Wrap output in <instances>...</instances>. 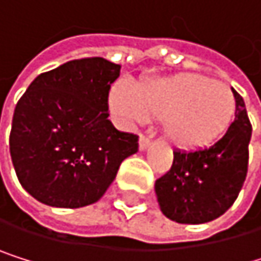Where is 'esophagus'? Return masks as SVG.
Instances as JSON below:
<instances>
[{
  "label": "esophagus",
  "instance_id": "esophagus-1",
  "mask_svg": "<svg viewBox=\"0 0 261 261\" xmlns=\"http://www.w3.org/2000/svg\"><path fill=\"white\" fill-rule=\"evenodd\" d=\"M150 144H152V139H150V138H147V136H144V135L139 138V148H141V150L148 148V147H150Z\"/></svg>",
  "mask_w": 261,
  "mask_h": 261
}]
</instances>
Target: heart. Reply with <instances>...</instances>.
I'll use <instances>...</instances> for the list:
<instances>
[{"label": "heart", "mask_w": 261, "mask_h": 261, "mask_svg": "<svg viewBox=\"0 0 261 261\" xmlns=\"http://www.w3.org/2000/svg\"><path fill=\"white\" fill-rule=\"evenodd\" d=\"M109 105L128 122L161 119L167 139L185 150L218 141L235 114L230 87L194 73L148 80L135 91L119 84L109 94Z\"/></svg>", "instance_id": "b5f03b06"}]
</instances>
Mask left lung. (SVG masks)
<instances>
[{
  "instance_id": "obj_1",
  "label": "left lung",
  "mask_w": 261,
  "mask_h": 261,
  "mask_svg": "<svg viewBox=\"0 0 261 261\" xmlns=\"http://www.w3.org/2000/svg\"><path fill=\"white\" fill-rule=\"evenodd\" d=\"M237 111L227 133L196 152H174L167 172L155 183L164 216L178 224H203L222 216L237 200L247 175L252 125L243 97L233 91Z\"/></svg>"
}]
</instances>
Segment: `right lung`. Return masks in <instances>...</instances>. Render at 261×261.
<instances>
[{
    "label": "right lung",
    "mask_w": 261,
    "mask_h": 261,
    "mask_svg": "<svg viewBox=\"0 0 261 261\" xmlns=\"http://www.w3.org/2000/svg\"><path fill=\"white\" fill-rule=\"evenodd\" d=\"M120 65L75 59L40 73L15 106L9 148L18 181L39 202L80 208L97 202L138 135L108 120V95Z\"/></svg>",
    "instance_id": "1"
}]
</instances>
